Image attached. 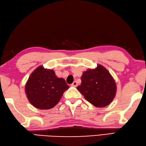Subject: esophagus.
Returning a JSON list of instances; mask_svg holds the SVG:
<instances>
[{"label":"esophagus","instance_id":"1","mask_svg":"<svg viewBox=\"0 0 146 146\" xmlns=\"http://www.w3.org/2000/svg\"><path fill=\"white\" fill-rule=\"evenodd\" d=\"M71 86H73V87H76V86H77V82H76V81H74V82H73V84H71Z\"/></svg>","mask_w":146,"mask_h":146}]
</instances>
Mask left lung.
Segmentation results:
<instances>
[{"mask_svg":"<svg viewBox=\"0 0 146 146\" xmlns=\"http://www.w3.org/2000/svg\"><path fill=\"white\" fill-rule=\"evenodd\" d=\"M81 80L76 89L95 107H106L114 99L117 91L115 82L104 66L98 64L96 68L84 71Z\"/></svg>","mask_w":146,"mask_h":146,"instance_id":"obj_1","label":"left lung"}]
</instances>
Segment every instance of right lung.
Instances as JSON below:
<instances>
[{"label":"right lung","mask_w":146,"mask_h":146,"mask_svg":"<svg viewBox=\"0 0 146 146\" xmlns=\"http://www.w3.org/2000/svg\"><path fill=\"white\" fill-rule=\"evenodd\" d=\"M69 87L64 79L58 78L54 70L39 66L29 76L25 91L29 102L34 107L46 110L59 103Z\"/></svg>","instance_id":"add662e5"}]
</instances>
